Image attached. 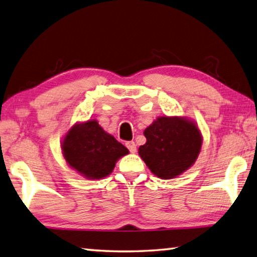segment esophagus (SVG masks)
Masks as SVG:
<instances>
[{
	"label": "esophagus",
	"mask_w": 257,
	"mask_h": 257,
	"mask_svg": "<svg viewBox=\"0 0 257 257\" xmlns=\"http://www.w3.org/2000/svg\"><path fill=\"white\" fill-rule=\"evenodd\" d=\"M126 148L130 150L131 153H135V152H137V145H135V143H134L133 141L127 142V143H126Z\"/></svg>",
	"instance_id": "obj_1"
}]
</instances>
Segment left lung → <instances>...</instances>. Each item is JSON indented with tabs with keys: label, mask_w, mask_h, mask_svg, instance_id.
I'll return each instance as SVG.
<instances>
[{
	"label": "left lung",
	"mask_w": 257,
	"mask_h": 257,
	"mask_svg": "<svg viewBox=\"0 0 257 257\" xmlns=\"http://www.w3.org/2000/svg\"><path fill=\"white\" fill-rule=\"evenodd\" d=\"M143 134L147 143L139 148L140 157L153 174L166 180L187 171L201 151L199 127L181 116H160Z\"/></svg>",
	"instance_id": "obj_1"
}]
</instances>
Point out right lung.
I'll return each instance as SVG.
<instances>
[{
  "label": "right lung",
  "mask_w": 257,
  "mask_h": 257,
  "mask_svg": "<svg viewBox=\"0 0 257 257\" xmlns=\"http://www.w3.org/2000/svg\"><path fill=\"white\" fill-rule=\"evenodd\" d=\"M61 152L68 166L86 179L99 180L113 172L128 150L105 132L95 118L77 122L61 141Z\"/></svg>",
  "instance_id": "1"
}]
</instances>
